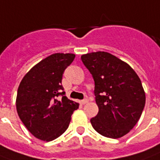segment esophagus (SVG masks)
<instances>
[{
	"label": "esophagus",
	"mask_w": 160,
	"mask_h": 160,
	"mask_svg": "<svg viewBox=\"0 0 160 160\" xmlns=\"http://www.w3.org/2000/svg\"><path fill=\"white\" fill-rule=\"evenodd\" d=\"M88 102V101L87 100V99H84V100H82V101H81V104L82 105H85V104H87Z\"/></svg>",
	"instance_id": "34e87169"
}]
</instances>
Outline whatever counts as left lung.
Wrapping results in <instances>:
<instances>
[{
	"label": "left lung",
	"mask_w": 160,
	"mask_h": 160,
	"mask_svg": "<svg viewBox=\"0 0 160 160\" xmlns=\"http://www.w3.org/2000/svg\"><path fill=\"white\" fill-rule=\"evenodd\" d=\"M93 76L98 114L90 119L99 134L117 139L131 130L145 107L146 94L136 72L126 62L107 52L81 56Z\"/></svg>",
	"instance_id": "1"
}]
</instances>
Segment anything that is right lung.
<instances>
[{
    "instance_id": "add662e5",
    "label": "right lung",
    "mask_w": 160,
    "mask_h": 160,
    "mask_svg": "<svg viewBox=\"0 0 160 160\" xmlns=\"http://www.w3.org/2000/svg\"><path fill=\"white\" fill-rule=\"evenodd\" d=\"M75 59L73 53H57L34 66L21 80L16 98L18 115L36 138L50 142L66 131L78 102L65 95L64 71ZM59 95L61 100H57Z\"/></svg>"
}]
</instances>
